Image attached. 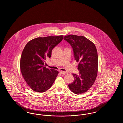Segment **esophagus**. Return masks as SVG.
<instances>
[{"mask_svg": "<svg viewBox=\"0 0 123 123\" xmlns=\"http://www.w3.org/2000/svg\"><path fill=\"white\" fill-rule=\"evenodd\" d=\"M60 74H62V75H65V74H66V72H64V71H61L60 72Z\"/></svg>", "mask_w": 123, "mask_h": 123, "instance_id": "1", "label": "esophagus"}]
</instances>
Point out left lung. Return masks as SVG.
Wrapping results in <instances>:
<instances>
[{
	"label": "left lung",
	"mask_w": 123,
	"mask_h": 123,
	"mask_svg": "<svg viewBox=\"0 0 123 123\" xmlns=\"http://www.w3.org/2000/svg\"><path fill=\"white\" fill-rule=\"evenodd\" d=\"M64 39L72 47L75 60L78 62L79 75L72 74L74 80L69 84L70 90L77 94L86 92L93 85L97 75L98 56L94 43L83 36L66 35Z\"/></svg>",
	"instance_id": "obj_1"
}]
</instances>
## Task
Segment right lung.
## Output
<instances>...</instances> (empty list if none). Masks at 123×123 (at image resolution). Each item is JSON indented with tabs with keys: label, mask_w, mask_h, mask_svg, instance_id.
<instances>
[{
	"label": "right lung",
	"mask_w": 123,
	"mask_h": 123,
	"mask_svg": "<svg viewBox=\"0 0 123 123\" xmlns=\"http://www.w3.org/2000/svg\"><path fill=\"white\" fill-rule=\"evenodd\" d=\"M63 35L38 37L29 41L24 47L20 59L22 76L33 91L42 93L51 87L59 71L45 66L53 48L63 39Z\"/></svg>",
	"instance_id": "1"
}]
</instances>
